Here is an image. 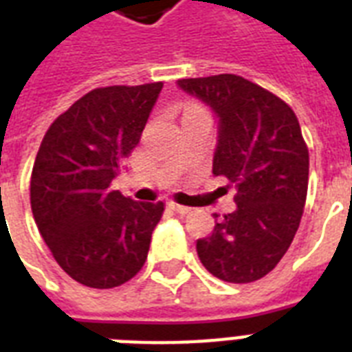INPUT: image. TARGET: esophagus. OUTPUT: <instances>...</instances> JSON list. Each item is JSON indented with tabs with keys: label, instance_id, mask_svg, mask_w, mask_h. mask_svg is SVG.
Here are the masks:
<instances>
[{
	"label": "esophagus",
	"instance_id": "esophagus-1",
	"mask_svg": "<svg viewBox=\"0 0 352 352\" xmlns=\"http://www.w3.org/2000/svg\"><path fill=\"white\" fill-rule=\"evenodd\" d=\"M170 208L171 210H175L177 214H190V210L192 208H188V206H182V204H177V203H173V201H170Z\"/></svg>",
	"mask_w": 352,
	"mask_h": 352
}]
</instances>
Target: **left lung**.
Returning <instances> with one entry per match:
<instances>
[{
  "label": "left lung",
  "mask_w": 352,
  "mask_h": 352,
  "mask_svg": "<svg viewBox=\"0 0 352 352\" xmlns=\"http://www.w3.org/2000/svg\"><path fill=\"white\" fill-rule=\"evenodd\" d=\"M177 87L217 118L214 175L235 184L237 208L214 214L212 234L197 239L204 268L228 283L267 276L289 250L309 186V151L294 111L237 74L177 80Z\"/></svg>",
  "instance_id": "obj_1"
}]
</instances>
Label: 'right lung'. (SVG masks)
I'll use <instances>...</instances> for the list:
<instances>
[{
    "label": "right lung",
    "mask_w": 352,
    "mask_h": 352,
    "mask_svg": "<svg viewBox=\"0 0 352 352\" xmlns=\"http://www.w3.org/2000/svg\"><path fill=\"white\" fill-rule=\"evenodd\" d=\"M162 91V82L100 87L47 129L30 175L36 226L58 265L91 289H113L142 268L164 203L113 190Z\"/></svg>",
    "instance_id": "1"
}]
</instances>
